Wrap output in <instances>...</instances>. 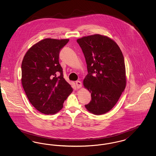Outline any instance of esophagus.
<instances>
[{
	"label": "esophagus",
	"instance_id": "1",
	"mask_svg": "<svg viewBox=\"0 0 156 156\" xmlns=\"http://www.w3.org/2000/svg\"><path fill=\"white\" fill-rule=\"evenodd\" d=\"M76 87L77 88H81L82 87V83L80 81H76Z\"/></svg>",
	"mask_w": 156,
	"mask_h": 156
}]
</instances>
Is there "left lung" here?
I'll list each match as a JSON object with an SVG mask.
<instances>
[{
	"label": "left lung",
	"instance_id": "obj_1",
	"mask_svg": "<svg viewBox=\"0 0 156 156\" xmlns=\"http://www.w3.org/2000/svg\"><path fill=\"white\" fill-rule=\"evenodd\" d=\"M76 41L87 64L83 87L91 94V101L85 106L91 113L103 115L115 106L126 87L123 54L113 40L104 35L84 36Z\"/></svg>",
	"mask_w": 156,
	"mask_h": 156
}]
</instances>
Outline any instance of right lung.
<instances>
[{
    "label": "right lung",
    "mask_w": 156,
    "mask_h": 156,
    "mask_svg": "<svg viewBox=\"0 0 156 156\" xmlns=\"http://www.w3.org/2000/svg\"><path fill=\"white\" fill-rule=\"evenodd\" d=\"M68 41L69 39L45 38L31 46L23 59V88L31 105L45 115L62 109L73 90L64 78L59 63V51Z\"/></svg>",
    "instance_id": "add662e5"
}]
</instances>
